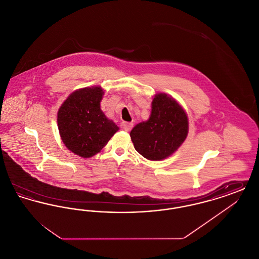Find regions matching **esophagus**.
Segmentation results:
<instances>
[{"instance_id": "34e87169", "label": "esophagus", "mask_w": 259, "mask_h": 259, "mask_svg": "<svg viewBox=\"0 0 259 259\" xmlns=\"http://www.w3.org/2000/svg\"><path fill=\"white\" fill-rule=\"evenodd\" d=\"M132 127H133V124L130 123V122H121L120 123V128L126 132H129L132 129Z\"/></svg>"}]
</instances>
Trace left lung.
I'll use <instances>...</instances> for the list:
<instances>
[{"label":"left lung","instance_id":"left-lung-1","mask_svg":"<svg viewBox=\"0 0 259 259\" xmlns=\"http://www.w3.org/2000/svg\"><path fill=\"white\" fill-rule=\"evenodd\" d=\"M188 132L187 115L183 108L166 94L152 101L148 121L137 124L130 136L135 149L148 160H162L185 142Z\"/></svg>","mask_w":259,"mask_h":259}]
</instances>
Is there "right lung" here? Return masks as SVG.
Here are the masks:
<instances>
[{
    "label": "right lung",
    "mask_w": 259,
    "mask_h": 259,
    "mask_svg": "<svg viewBox=\"0 0 259 259\" xmlns=\"http://www.w3.org/2000/svg\"><path fill=\"white\" fill-rule=\"evenodd\" d=\"M103 94L98 87L76 90L58 111L57 122L63 143L83 158L101 151L118 130L100 109Z\"/></svg>",
    "instance_id": "add662e5"
}]
</instances>
